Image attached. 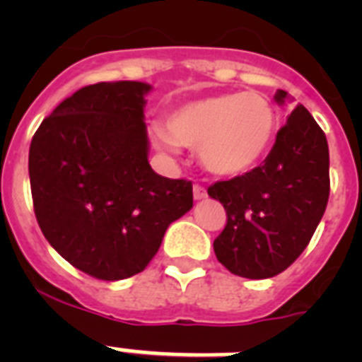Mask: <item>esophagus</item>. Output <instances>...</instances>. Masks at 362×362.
Segmentation results:
<instances>
[{
	"label": "esophagus",
	"mask_w": 362,
	"mask_h": 362,
	"mask_svg": "<svg viewBox=\"0 0 362 362\" xmlns=\"http://www.w3.org/2000/svg\"><path fill=\"white\" fill-rule=\"evenodd\" d=\"M206 196H209V194H206L204 187H201V185H194V199L201 201V199H204Z\"/></svg>",
	"instance_id": "esophagus-1"
}]
</instances>
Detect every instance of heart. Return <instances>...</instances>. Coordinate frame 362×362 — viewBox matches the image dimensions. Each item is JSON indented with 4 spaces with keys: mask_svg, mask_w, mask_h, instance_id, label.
Masks as SVG:
<instances>
[{
    "mask_svg": "<svg viewBox=\"0 0 362 362\" xmlns=\"http://www.w3.org/2000/svg\"><path fill=\"white\" fill-rule=\"evenodd\" d=\"M277 114L257 92L194 99L168 112L165 130L152 129L153 141L174 152L197 146L201 165L216 175L233 177L263 161L276 141Z\"/></svg>",
    "mask_w": 362,
    "mask_h": 362,
    "instance_id": "b5f03b06",
    "label": "heart"
}]
</instances>
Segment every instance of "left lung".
<instances>
[{
    "instance_id": "obj_1",
    "label": "left lung",
    "mask_w": 362,
    "mask_h": 362,
    "mask_svg": "<svg viewBox=\"0 0 362 362\" xmlns=\"http://www.w3.org/2000/svg\"><path fill=\"white\" fill-rule=\"evenodd\" d=\"M288 94L277 90L276 101ZM226 210V226L214 252L226 270L246 279H268L303 254L330 196L328 141L315 119L297 105L277 132L261 166L209 187Z\"/></svg>"
}]
</instances>
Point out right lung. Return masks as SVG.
<instances>
[{
  "label": "right lung",
  "mask_w": 362,
  "mask_h": 362,
  "mask_svg": "<svg viewBox=\"0 0 362 362\" xmlns=\"http://www.w3.org/2000/svg\"><path fill=\"white\" fill-rule=\"evenodd\" d=\"M141 81L79 88L45 117L28 152L37 225L54 250L95 279L146 268L170 223L194 204L192 183L148 163Z\"/></svg>",
  "instance_id": "obj_1"
}]
</instances>
